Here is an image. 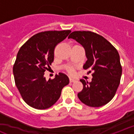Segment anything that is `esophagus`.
<instances>
[{"mask_svg":"<svg viewBox=\"0 0 134 134\" xmlns=\"http://www.w3.org/2000/svg\"><path fill=\"white\" fill-rule=\"evenodd\" d=\"M75 81H76V79H74L69 78V81H70V82H71V83H72V82H74Z\"/></svg>","mask_w":134,"mask_h":134,"instance_id":"obj_1","label":"esophagus"}]
</instances>
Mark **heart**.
<instances>
[{
  "mask_svg": "<svg viewBox=\"0 0 134 134\" xmlns=\"http://www.w3.org/2000/svg\"><path fill=\"white\" fill-rule=\"evenodd\" d=\"M69 72H70V73H72V72H73V71H72V69H69Z\"/></svg>",
  "mask_w": 134,
  "mask_h": 134,
  "instance_id": "heart-1",
  "label": "heart"
}]
</instances>
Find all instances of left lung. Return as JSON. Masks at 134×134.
I'll return each mask as SVG.
<instances>
[{"mask_svg":"<svg viewBox=\"0 0 134 134\" xmlns=\"http://www.w3.org/2000/svg\"><path fill=\"white\" fill-rule=\"evenodd\" d=\"M68 38L83 47L87 58L83 69L93 71L91 82L80 80L83 87L78 98L89 107L105 105L115 96L120 83L122 69L118 52L105 38L91 31H74Z\"/></svg>","mask_w":134,"mask_h":134,"instance_id":"1","label":"left lung"}]
</instances>
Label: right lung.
I'll return each instance as SVG.
<instances>
[{
    "instance_id": "right-lung-1",
    "label": "right lung",
    "mask_w": 134,
    "mask_h": 134,
    "mask_svg": "<svg viewBox=\"0 0 134 134\" xmlns=\"http://www.w3.org/2000/svg\"><path fill=\"white\" fill-rule=\"evenodd\" d=\"M71 32L48 31L33 36L18 51L13 74L17 89L27 105L38 110L51 108L69 83L66 74L59 73L47 81L44 72L54 60V49Z\"/></svg>"
}]
</instances>
